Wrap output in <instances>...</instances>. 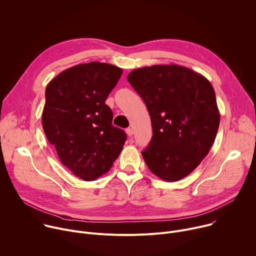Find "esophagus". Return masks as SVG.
Wrapping results in <instances>:
<instances>
[{
	"instance_id": "1",
	"label": "esophagus",
	"mask_w": 256,
	"mask_h": 256,
	"mask_svg": "<svg viewBox=\"0 0 256 256\" xmlns=\"http://www.w3.org/2000/svg\"><path fill=\"white\" fill-rule=\"evenodd\" d=\"M126 134H128V136H132L134 134V130L130 128H128L126 130Z\"/></svg>"
}]
</instances>
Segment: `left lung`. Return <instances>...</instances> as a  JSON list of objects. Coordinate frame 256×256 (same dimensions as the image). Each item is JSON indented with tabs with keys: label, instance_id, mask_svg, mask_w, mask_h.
Here are the masks:
<instances>
[{
	"label": "left lung",
	"instance_id": "1",
	"mask_svg": "<svg viewBox=\"0 0 256 256\" xmlns=\"http://www.w3.org/2000/svg\"><path fill=\"white\" fill-rule=\"evenodd\" d=\"M128 81L151 118L153 136L142 152L146 164L166 181L186 177L208 154L220 124L212 84L178 64L136 68Z\"/></svg>",
	"mask_w": 256,
	"mask_h": 256
}]
</instances>
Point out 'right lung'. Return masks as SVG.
Returning <instances> with one entry per match:
<instances>
[{
    "label": "right lung",
    "mask_w": 256,
    "mask_h": 256,
    "mask_svg": "<svg viewBox=\"0 0 256 256\" xmlns=\"http://www.w3.org/2000/svg\"><path fill=\"white\" fill-rule=\"evenodd\" d=\"M122 74L116 66L91 62L62 70L46 86L44 130L60 162L83 180L108 172L124 148L126 134L112 126L105 104Z\"/></svg>",
    "instance_id": "obj_1"
}]
</instances>
